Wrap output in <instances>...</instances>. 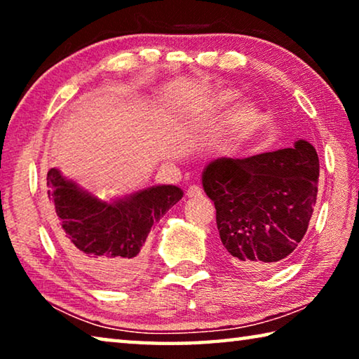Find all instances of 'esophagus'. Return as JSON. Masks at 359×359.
<instances>
[{
    "mask_svg": "<svg viewBox=\"0 0 359 359\" xmlns=\"http://www.w3.org/2000/svg\"><path fill=\"white\" fill-rule=\"evenodd\" d=\"M187 196L191 198V199L201 198L203 196V190L198 185H190V187H188V190H187Z\"/></svg>",
    "mask_w": 359,
    "mask_h": 359,
    "instance_id": "1",
    "label": "esophagus"
}]
</instances>
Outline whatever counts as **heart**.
Segmentation results:
<instances>
[{
  "instance_id": "heart-1",
  "label": "heart",
  "mask_w": 359,
  "mask_h": 359,
  "mask_svg": "<svg viewBox=\"0 0 359 359\" xmlns=\"http://www.w3.org/2000/svg\"><path fill=\"white\" fill-rule=\"evenodd\" d=\"M239 93L236 90H223L217 98V109H224L229 102H233L238 98ZM258 109L253 104L244 102L234 109L231 112L226 125V131L223 133V145L226 149L234 147L236 144H239L252 135L255 126L258 123Z\"/></svg>"
}]
</instances>
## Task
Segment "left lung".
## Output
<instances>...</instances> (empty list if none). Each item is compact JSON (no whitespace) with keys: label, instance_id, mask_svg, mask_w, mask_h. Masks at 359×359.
Listing matches in <instances>:
<instances>
[{"label":"left lung","instance_id":"obj_1","mask_svg":"<svg viewBox=\"0 0 359 359\" xmlns=\"http://www.w3.org/2000/svg\"><path fill=\"white\" fill-rule=\"evenodd\" d=\"M317 150L293 149L248 158H217L203 171L228 259L242 271L276 267L299 245L317 203Z\"/></svg>","mask_w":359,"mask_h":359}]
</instances>
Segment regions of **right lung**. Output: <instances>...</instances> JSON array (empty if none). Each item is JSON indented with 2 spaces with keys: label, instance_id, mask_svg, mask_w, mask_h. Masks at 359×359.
<instances>
[{
  "label": "right lung",
  "instance_id": "obj_1",
  "mask_svg": "<svg viewBox=\"0 0 359 359\" xmlns=\"http://www.w3.org/2000/svg\"><path fill=\"white\" fill-rule=\"evenodd\" d=\"M47 194L55 210L57 239L72 263L101 285L123 287L144 269L145 239L154 223L184 191L175 185H155L101 201L52 168Z\"/></svg>",
  "mask_w": 359,
  "mask_h": 359
}]
</instances>
